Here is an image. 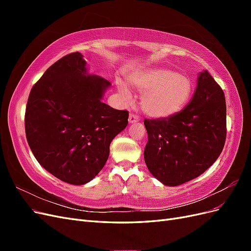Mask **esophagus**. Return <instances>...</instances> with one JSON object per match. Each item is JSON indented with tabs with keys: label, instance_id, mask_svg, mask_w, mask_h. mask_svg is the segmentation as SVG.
<instances>
[{
	"label": "esophagus",
	"instance_id": "obj_1",
	"mask_svg": "<svg viewBox=\"0 0 251 251\" xmlns=\"http://www.w3.org/2000/svg\"><path fill=\"white\" fill-rule=\"evenodd\" d=\"M138 121H139V116L136 115L134 113H131L130 116H128V123L135 124V123H138Z\"/></svg>",
	"mask_w": 251,
	"mask_h": 251
}]
</instances>
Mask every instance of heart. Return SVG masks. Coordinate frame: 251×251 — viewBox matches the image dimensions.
Here are the masks:
<instances>
[{
  "label": "heart",
  "instance_id": "heart-1",
  "mask_svg": "<svg viewBox=\"0 0 251 251\" xmlns=\"http://www.w3.org/2000/svg\"><path fill=\"white\" fill-rule=\"evenodd\" d=\"M130 85L142 92V111L151 118H166L183 109L193 94V81L185 75L165 68L147 70L128 76ZM118 90L128 101L130 92L123 82Z\"/></svg>",
  "mask_w": 251,
  "mask_h": 251
}]
</instances>
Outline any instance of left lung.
<instances>
[{
    "label": "left lung",
    "mask_w": 251,
    "mask_h": 251,
    "mask_svg": "<svg viewBox=\"0 0 251 251\" xmlns=\"http://www.w3.org/2000/svg\"><path fill=\"white\" fill-rule=\"evenodd\" d=\"M148 142L144 161L163 184L177 186L206 171L226 140L225 95L205 70L186 107L168 118L144 120Z\"/></svg>",
    "instance_id": "1"
}]
</instances>
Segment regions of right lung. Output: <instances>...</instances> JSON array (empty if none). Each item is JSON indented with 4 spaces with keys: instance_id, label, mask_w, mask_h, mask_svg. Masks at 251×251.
I'll use <instances>...</instances> for the list:
<instances>
[{
    "instance_id": "1",
    "label": "right lung",
    "mask_w": 251,
    "mask_h": 251,
    "mask_svg": "<svg viewBox=\"0 0 251 251\" xmlns=\"http://www.w3.org/2000/svg\"><path fill=\"white\" fill-rule=\"evenodd\" d=\"M111 83L87 73L79 52L49 67L28 97L26 138L35 159L53 176L81 185L107 162L110 143L125 130L128 112L101 101Z\"/></svg>"
}]
</instances>
